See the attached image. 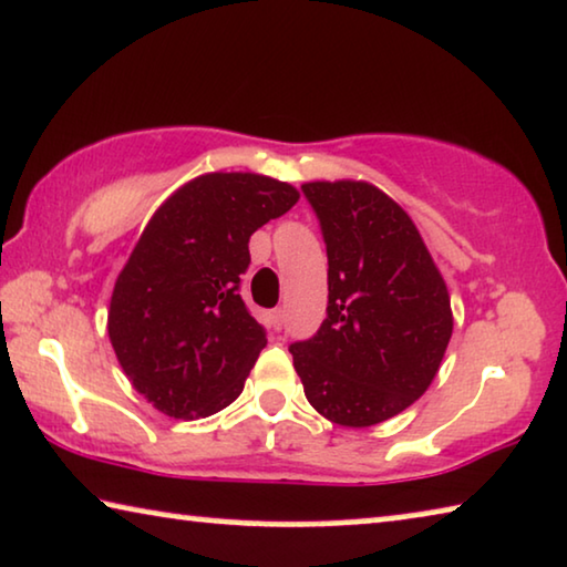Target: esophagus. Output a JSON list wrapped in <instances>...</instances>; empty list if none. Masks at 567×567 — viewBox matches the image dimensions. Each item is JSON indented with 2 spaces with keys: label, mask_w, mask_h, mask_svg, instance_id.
<instances>
[{
  "label": "esophagus",
  "mask_w": 567,
  "mask_h": 567,
  "mask_svg": "<svg viewBox=\"0 0 567 567\" xmlns=\"http://www.w3.org/2000/svg\"><path fill=\"white\" fill-rule=\"evenodd\" d=\"M284 322H286V311L284 309L270 311V327H274V330H281Z\"/></svg>",
  "instance_id": "obj_1"
}]
</instances>
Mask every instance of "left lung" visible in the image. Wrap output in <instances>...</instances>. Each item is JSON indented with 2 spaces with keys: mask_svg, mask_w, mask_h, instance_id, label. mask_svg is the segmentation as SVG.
Here are the masks:
<instances>
[{
  "mask_svg": "<svg viewBox=\"0 0 567 567\" xmlns=\"http://www.w3.org/2000/svg\"><path fill=\"white\" fill-rule=\"evenodd\" d=\"M327 245V319L289 352L309 404L373 426L430 389L453 334L447 284L412 217L368 182L301 186Z\"/></svg>",
  "mask_w": 567,
  "mask_h": 567,
  "instance_id": "8db88e82",
  "label": "left lung"
}]
</instances>
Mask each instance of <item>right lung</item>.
I'll return each mask as SVG.
<instances>
[{"label":"right lung","instance_id":"add662e5","mask_svg":"<svg viewBox=\"0 0 567 567\" xmlns=\"http://www.w3.org/2000/svg\"><path fill=\"white\" fill-rule=\"evenodd\" d=\"M299 202L260 174H204L155 209L114 281L106 332L137 393L174 420L243 393L266 330L240 299L250 235Z\"/></svg>","mask_w":567,"mask_h":567}]
</instances>
